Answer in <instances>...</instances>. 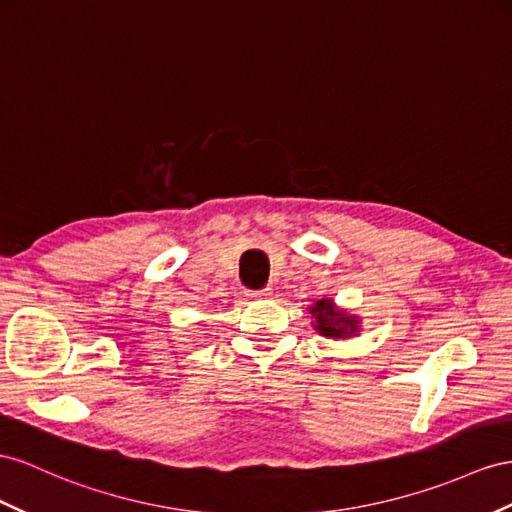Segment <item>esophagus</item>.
<instances>
[{
  "label": "esophagus",
  "mask_w": 512,
  "mask_h": 512,
  "mask_svg": "<svg viewBox=\"0 0 512 512\" xmlns=\"http://www.w3.org/2000/svg\"><path fill=\"white\" fill-rule=\"evenodd\" d=\"M248 296H251V298H268V296H272V290H270V287H264V290L248 292Z\"/></svg>",
  "instance_id": "obj_1"
}]
</instances>
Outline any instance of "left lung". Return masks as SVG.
I'll use <instances>...</instances> for the list:
<instances>
[{
    "instance_id": "left-lung-1",
    "label": "left lung",
    "mask_w": 512,
    "mask_h": 512,
    "mask_svg": "<svg viewBox=\"0 0 512 512\" xmlns=\"http://www.w3.org/2000/svg\"><path fill=\"white\" fill-rule=\"evenodd\" d=\"M309 311H311V316L316 318L313 329H316L324 337L346 339V337H352L355 333H359V320L355 316H348L346 311L337 309L333 300H329V298L316 300V303L309 307Z\"/></svg>"
}]
</instances>
